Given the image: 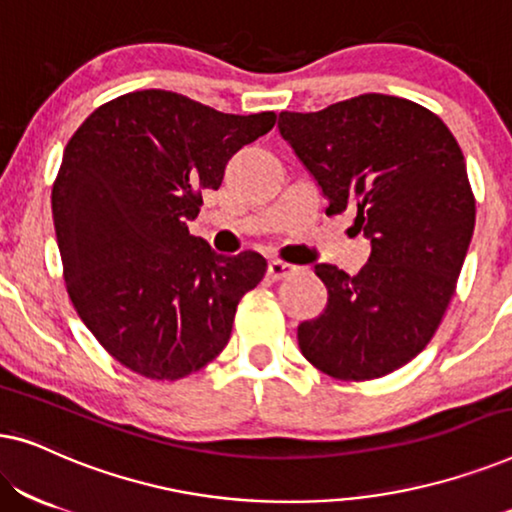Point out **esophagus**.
Instances as JSON below:
<instances>
[{
  "instance_id": "obj_1",
  "label": "esophagus",
  "mask_w": 512,
  "mask_h": 512,
  "mask_svg": "<svg viewBox=\"0 0 512 512\" xmlns=\"http://www.w3.org/2000/svg\"><path fill=\"white\" fill-rule=\"evenodd\" d=\"M296 270H298L296 265H291V263H286V261H279V258H275V261L268 263V277L272 279V282H279V279L293 275V272H296Z\"/></svg>"
}]
</instances>
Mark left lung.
Wrapping results in <instances>:
<instances>
[{"instance_id": "1", "label": "left lung", "mask_w": 512, "mask_h": 512, "mask_svg": "<svg viewBox=\"0 0 512 512\" xmlns=\"http://www.w3.org/2000/svg\"><path fill=\"white\" fill-rule=\"evenodd\" d=\"M279 132L324 191L326 214H352L373 247L354 277L317 265L328 303L298 326L300 352L335 380L394 373L429 345L457 291L475 228L464 153L433 111L380 93L282 111Z\"/></svg>"}]
</instances>
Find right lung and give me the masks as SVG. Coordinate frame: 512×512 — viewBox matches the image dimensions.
Instances as JSON below:
<instances>
[{"mask_svg":"<svg viewBox=\"0 0 512 512\" xmlns=\"http://www.w3.org/2000/svg\"><path fill=\"white\" fill-rule=\"evenodd\" d=\"M275 111L223 114L170 90L97 107L65 146L51 205L62 275L83 324L132 373L181 380L228 345L237 303L268 263L219 256L186 221Z\"/></svg>","mask_w":512,"mask_h":512,"instance_id":"obj_1","label":"right lung"}]
</instances>
